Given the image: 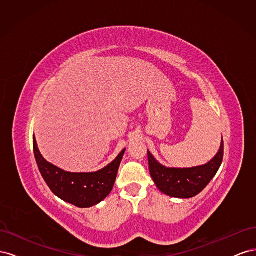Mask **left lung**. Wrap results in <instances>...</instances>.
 <instances>
[{
  "label": "left lung",
  "instance_id": "1",
  "mask_svg": "<svg viewBox=\"0 0 256 256\" xmlns=\"http://www.w3.org/2000/svg\"><path fill=\"white\" fill-rule=\"evenodd\" d=\"M223 138L216 156L204 166L193 168H166L154 159L150 150V172L157 188L164 194L177 198H190L202 192L218 172L223 159Z\"/></svg>",
  "mask_w": 256,
  "mask_h": 256
}]
</instances>
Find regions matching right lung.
Returning <instances> with one entry per match:
<instances>
[{
  "instance_id": "obj_1",
  "label": "right lung",
  "mask_w": 256,
  "mask_h": 256,
  "mask_svg": "<svg viewBox=\"0 0 256 256\" xmlns=\"http://www.w3.org/2000/svg\"><path fill=\"white\" fill-rule=\"evenodd\" d=\"M34 154L46 184L60 200L80 208L95 206L104 200L113 189L125 150L110 164L96 172L72 173L64 171L46 160L33 136Z\"/></svg>"
}]
</instances>
